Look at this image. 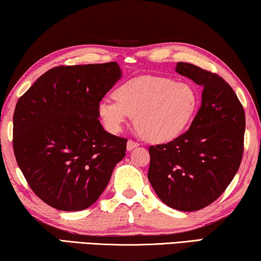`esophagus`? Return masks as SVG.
<instances>
[{"label":"esophagus","mask_w":261,"mask_h":261,"mask_svg":"<svg viewBox=\"0 0 261 261\" xmlns=\"http://www.w3.org/2000/svg\"><path fill=\"white\" fill-rule=\"evenodd\" d=\"M138 147H139V143L135 142V141H132V140H128L127 141V150L128 151L133 150V149L138 148Z\"/></svg>","instance_id":"34e87169"}]
</instances>
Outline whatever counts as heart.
<instances>
[{"mask_svg": "<svg viewBox=\"0 0 261 261\" xmlns=\"http://www.w3.org/2000/svg\"><path fill=\"white\" fill-rule=\"evenodd\" d=\"M116 100L102 99L98 114L110 132L118 133L130 117L147 140L165 142L180 135L193 119L198 95L187 83L166 76H140L114 89Z\"/></svg>", "mask_w": 261, "mask_h": 261, "instance_id": "b5f03b06", "label": "heart"}]
</instances>
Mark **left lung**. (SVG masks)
<instances>
[{"label": "left lung", "mask_w": 261, "mask_h": 261, "mask_svg": "<svg viewBox=\"0 0 261 261\" xmlns=\"http://www.w3.org/2000/svg\"><path fill=\"white\" fill-rule=\"evenodd\" d=\"M176 70L203 88L201 106L189 130L149 147L148 179L169 207L194 212L219 199L237 173L245 113L232 88L215 72L186 62H178Z\"/></svg>", "instance_id": "obj_1"}]
</instances>
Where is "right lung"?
Instances as JSON below:
<instances>
[{
    "instance_id": "add662e5",
    "label": "right lung",
    "mask_w": 261,
    "mask_h": 261,
    "mask_svg": "<svg viewBox=\"0 0 261 261\" xmlns=\"http://www.w3.org/2000/svg\"><path fill=\"white\" fill-rule=\"evenodd\" d=\"M120 77L117 62L54 67L17 101V164L34 194L50 207H90L125 157L127 139L108 133L98 119V105Z\"/></svg>"
}]
</instances>
